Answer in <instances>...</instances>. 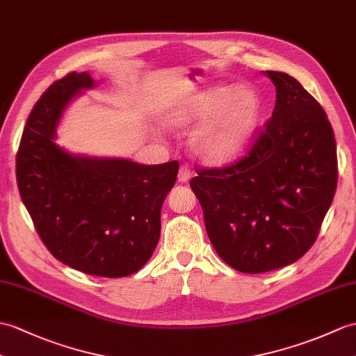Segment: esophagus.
I'll use <instances>...</instances> for the list:
<instances>
[{
    "label": "esophagus",
    "instance_id": "obj_1",
    "mask_svg": "<svg viewBox=\"0 0 356 356\" xmlns=\"http://www.w3.org/2000/svg\"><path fill=\"white\" fill-rule=\"evenodd\" d=\"M191 177H193V172L189 171V168H186V167H181V168L179 170L177 179H179L180 184H188V181L191 180Z\"/></svg>",
    "mask_w": 356,
    "mask_h": 356
}]
</instances>
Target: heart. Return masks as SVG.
<instances>
[{"label":"heart","instance_id":"obj_1","mask_svg":"<svg viewBox=\"0 0 356 356\" xmlns=\"http://www.w3.org/2000/svg\"><path fill=\"white\" fill-rule=\"evenodd\" d=\"M258 92L247 85H212L179 98L162 113L167 129L193 127L188 144L206 163H225L238 158L252 140L261 117Z\"/></svg>","mask_w":356,"mask_h":356}]
</instances>
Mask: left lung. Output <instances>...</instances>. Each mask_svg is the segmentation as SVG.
<instances>
[{"mask_svg": "<svg viewBox=\"0 0 356 356\" xmlns=\"http://www.w3.org/2000/svg\"><path fill=\"white\" fill-rule=\"evenodd\" d=\"M266 130L244 158L197 171L191 185L206 232L227 266L266 273L300 259L314 244L337 188V147L325 111L285 72Z\"/></svg>", "mask_w": 356, "mask_h": 356, "instance_id": "8db88e82", "label": "left lung"}]
</instances>
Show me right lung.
<instances>
[{"label": "right lung", "instance_id": "add662e5", "mask_svg": "<svg viewBox=\"0 0 356 356\" xmlns=\"http://www.w3.org/2000/svg\"><path fill=\"white\" fill-rule=\"evenodd\" d=\"M97 81L71 72L33 107L16 156V179L38 234L56 259L102 277L143 268L159 243L161 209L179 162L143 165L71 153L56 143L66 109Z\"/></svg>", "mask_w": 356, "mask_h": 356}]
</instances>
